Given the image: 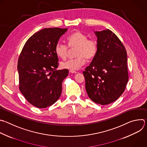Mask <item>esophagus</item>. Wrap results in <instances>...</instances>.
Wrapping results in <instances>:
<instances>
[{
    "label": "esophagus",
    "mask_w": 147,
    "mask_h": 147,
    "mask_svg": "<svg viewBox=\"0 0 147 147\" xmlns=\"http://www.w3.org/2000/svg\"><path fill=\"white\" fill-rule=\"evenodd\" d=\"M69 72L70 73H77V72L76 71H72V70H69Z\"/></svg>",
    "instance_id": "esophagus-1"
}]
</instances>
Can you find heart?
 <instances>
[{
  "label": "heart",
  "mask_w": 147,
  "mask_h": 147,
  "mask_svg": "<svg viewBox=\"0 0 147 147\" xmlns=\"http://www.w3.org/2000/svg\"><path fill=\"white\" fill-rule=\"evenodd\" d=\"M68 46L61 42H58L55 48L57 55L65 59L68 55L70 50L75 48L74 55L76 58L61 63V67L64 69L75 71L86 63V59L88 61L92 60L96 55L98 51V45L96 40L93 38H88L87 35L84 33L77 30L67 37Z\"/></svg>",
  "instance_id": "heart-1"
}]
</instances>
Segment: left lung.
Masks as SVG:
<instances>
[{
    "mask_svg": "<svg viewBox=\"0 0 147 147\" xmlns=\"http://www.w3.org/2000/svg\"><path fill=\"white\" fill-rule=\"evenodd\" d=\"M98 51L83 74L89 98L97 104H110L121 96L128 81L127 54L111 30L94 32Z\"/></svg>",
    "mask_w": 147,
    "mask_h": 147,
    "instance_id": "left-lung-1",
    "label": "left lung"
}]
</instances>
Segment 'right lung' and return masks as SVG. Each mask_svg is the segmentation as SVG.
Here are the masks:
<instances>
[{"label": "right lung", "mask_w": 147, "mask_h": 147, "mask_svg": "<svg viewBox=\"0 0 147 147\" xmlns=\"http://www.w3.org/2000/svg\"><path fill=\"white\" fill-rule=\"evenodd\" d=\"M67 28H44L25 42L18 61L19 88L29 103L43 109L54 104L62 93L67 69L57 70L55 48Z\"/></svg>", "instance_id": "1"}]
</instances>
